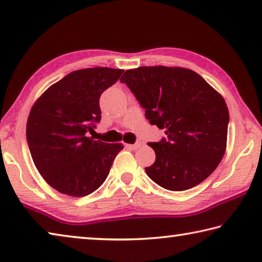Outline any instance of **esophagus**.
Returning a JSON list of instances; mask_svg holds the SVG:
<instances>
[{
    "label": "esophagus",
    "instance_id": "esophagus-1",
    "mask_svg": "<svg viewBox=\"0 0 262 262\" xmlns=\"http://www.w3.org/2000/svg\"><path fill=\"white\" fill-rule=\"evenodd\" d=\"M126 147L132 149V150H136L141 147V143L140 142H136V143H134V144H126Z\"/></svg>",
    "mask_w": 262,
    "mask_h": 262
}]
</instances>
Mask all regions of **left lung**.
<instances>
[{
    "label": "left lung",
    "instance_id": "obj_1",
    "mask_svg": "<svg viewBox=\"0 0 262 262\" xmlns=\"http://www.w3.org/2000/svg\"><path fill=\"white\" fill-rule=\"evenodd\" d=\"M166 137L148 143L156 161L145 167L161 187L180 192L207 179L224 156L229 110L219 92L193 70L140 67L120 78Z\"/></svg>",
    "mask_w": 262,
    "mask_h": 262
}]
</instances>
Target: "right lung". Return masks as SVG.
<instances>
[{
	"label": "right lung",
	"mask_w": 262,
	"mask_h": 262,
	"mask_svg": "<svg viewBox=\"0 0 262 262\" xmlns=\"http://www.w3.org/2000/svg\"><path fill=\"white\" fill-rule=\"evenodd\" d=\"M123 70L79 69L53 84L35 101L26 125L31 157L46 183L62 194L81 198L107 178L121 143L88 137L101 119L99 98Z\"/></svg>",
	"instance_id": "add662e5"
}]
</instances>
